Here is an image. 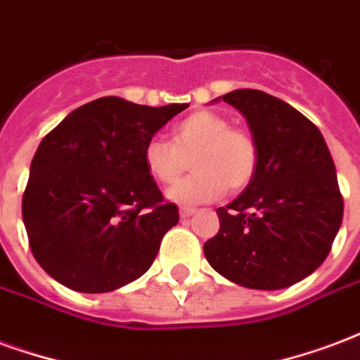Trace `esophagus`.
I'll use <instances>...</instances> for the list:
<instances>
[{"label": "esophagus", "mask_w": 360, "mask_h": 360, "mask_svg": "<svg viewBox=\"0 0 360 360\" xmlns=\"http://www.w3.org/2000/svg\"><path fill=\"white\" fill-rule=\"evenodd\" d=\"M193 214H194V207H181L179 210V215L183 217V219H187V217H191Z\"/></svg>", "instance_id": "1"}]
</instances>
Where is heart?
I'll use <instances>...</instances> for the list:
<instances>
[{
  "label": "heart",
  "mask_w": 360,
  "mask_h": 360,
  "mask_svg": "<svg viewBox=\"0 0 360 360\" xmlns=\"http://www.w3.org/2000/svg\"><path fill=\"white\" fill-rule=\"evenodd\" d=\"M173 143L154 135L143 148V164L148 175L162 185L179 179L193 156L194 172L175 183L167 198L179 206H194L221 198L227 187L240 193L257 172L259 150L254 137L231 120L210 110H196L173 127Z\"/></svg>",
  "instance_id": "1"
}]
</instances>
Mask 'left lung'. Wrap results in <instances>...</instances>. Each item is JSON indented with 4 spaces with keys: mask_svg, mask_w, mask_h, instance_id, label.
Returning <instances> with one entry per match:
<instances>
[{
    "mask_svg": "<svg viewBox=\"0 0 360 360\" xmlns=\"http://www.w3.org/2000/svg\"><path fill=\"white\" fill-rule=\"evenodd\" d=\"M223 101L246 116L259 162L244 193L217 210L204 255L238 286L288 288L321 267L342 225L334 160L319 127L281 98L236 89Z\"/></svg>",
    "mask_w": 360,
    "mask_h": 360,
    "instance_id": "8db88e82",
    "label": "left lung"
}]
</instances>
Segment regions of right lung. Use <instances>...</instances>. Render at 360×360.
<instances>
[{
    "mask_svg": "<svg viewBox=\"0 0 360 360\" xmlns=\"http://www.w3.org/2000/svg\"><path fill=\"white\" fill-rule=\"evenodd\" d=\"M188 105L101 97L45 135L22 194L28 244L66 288L103 294L145 275L179 210L143 164L146 141Z\"/></svg>",
    "mask_w": 360,
    "mask_h": 360,
    "instance_id": "add662e5",
    "label": "right lung"
}]
</instances>
